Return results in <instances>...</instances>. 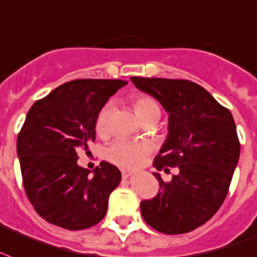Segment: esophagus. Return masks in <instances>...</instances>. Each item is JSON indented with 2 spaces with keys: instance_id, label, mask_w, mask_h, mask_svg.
<instances>
[{
  "instance_id": "34e87169",
  "label": "esophagus",
  "mask_w": 257,
  "mask_h": 257,
  "mask_svg": "<svg viewBox=\"0 0 257 257\" xmlns=\"http://www.w3.org/2000/svg\"><path fill=\"white\" fill-rule=\"evenodd\" d=\"M131 176H132V172L128 171V170H122V178H124V179H128Z\"/></svg>"
}]
</instances>
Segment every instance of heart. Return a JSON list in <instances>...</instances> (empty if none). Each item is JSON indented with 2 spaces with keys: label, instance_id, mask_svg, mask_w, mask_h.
<instances>
[{
  "label": "heart",
  "instance_id": "heart-1",
  "mask_svg": "<svg viewBox=\"0 0 257 257\" xmlns=\"http://www.w3.org/2000/svg\"><path fill=\"white\" fill-rule=\"evenodd\" d=\"M132 107L135 114L142 121L151 117H160V106L158 101L147 94H137L132 97ZM110 107L103 106L95 118V131L98 135H105L109 129ZM150 147L144 143H133L128 140H117L107 148V159L121 167L136 168L142 166L150 154Z\"/></svg>",
  "mask_w": 257,
  "mask_h": 257
}]
</instances>
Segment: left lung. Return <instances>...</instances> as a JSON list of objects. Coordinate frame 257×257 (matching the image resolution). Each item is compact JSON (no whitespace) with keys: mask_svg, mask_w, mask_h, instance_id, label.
Listing matches in <instances>:
<instances>
[{"mask_svg":"<svg viewBox=\"0 0 257 257\" xmlns=\"http://www.w3.org/2000/svg\"><path fill=\"white\" fill-rule=\"evenodd\" d=\"M168 111V136L154 167L178 174L160 183L158 197L140 203L151 228L164 234L189 233L210 220L226 198L240 158L232 113L210 93L186 79L131 78Z\"/></svg>","mask_w":257,"mask_h":257,"instance_id":"left-lung-1","label":"left lung"}]
</instances>
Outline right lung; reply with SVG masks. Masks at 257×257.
Returning a JSON list of instances; mask_svg holds the SVG:
<instances>
[{"label":"right lung","instance_id":"obj_1","mask_svg":"<svg viewBox=\"0 0 257 257\" xmlns=\"http://www.w3.org/2000/svg\"><path fill=\"white\" fill-rule=\"evenodd\" d=\"M128 83L121 79H74L59 86L29 109L17 136L23 185L36 213L52 225L81 230L97 225L120 185L113 164L89 170L78 154L95 139V118L110 95Z\"/></svg>","mask_w":257,"mask_h":257}]
</instances>
